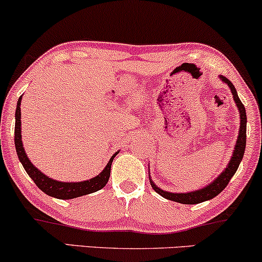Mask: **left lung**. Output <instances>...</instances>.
Masks as SVG:
<instances>
[{
    "label": "left lung",
    "mask_w": 262,
    "mask_h": 262,
    "mask_svg": "<svg viewBox=\"0 0 262 262\" xmlns=\"http://www.w3.org/2000/svg\"><path fill=\"white\" fill-rule=\"evenodd\" d=\"M221 79L223 80L225 83H228V86L230 87L234 101H235L236 107L239 108V113H240V129H239V135H237L235 150H234L233 156H231L228 166L225 167L223 172H222L221 175L214 180V182H212L210 185H208L207 187H204L202 189H198V191L188 192V193H170V192L162 191L161 188L156 187L155 183L150 181V183H151V187L155 189V192H158L160 196L165 197L166 200L173 201V202L183 203V204H196V203L204 202V201L212 200V198L218 196V194L221 193L225 187H227L228 183H229V181L231 180V177H233L234 173L236 172L237 167H239L240 165V161L243 160V156H244V152H245V145H246V121H248V119H246L245 107L244 104L242 103V101L239 100V97H237L236 90L233 83H231L227 77L222 76V75H221Z\"/></svg>",
    "instance_id": "left-lung-1"
}]
</instances>
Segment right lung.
<instances>
[{
  "mask_svg": "<svg viewBox=\"0 0 262 262\" xmlns=\"http://www.w3.org/2000/svg\"><path fill=\"white\" fill-rule=\"evenodd\" d=\"M20 100H22V96H20L19 100L17 102L16 125H14V144H16L18 159L22 162L27 173H28L29 177L34 181L35 185H37L44 193H47L48 196L59 198V200H71V198L85 196V194L92 193V192H96L98 191V189L103 188L104 186L107 185L108 180H110L111 166H112V161L114 156L117 155V152L111 158V160L108 161L106 167H104V170L102 171L100 175L93 177V179L89 180V181L82 182L56 181V180H53L50 179V177L45 176L41 171H39L37 167L33 166L32 162L29 161L28 158H27V154L25 152L22 144V135H20Z\"/></svg>",
  "mask_w": 262,
  "mask_h": 262,
  "instance_id": "1",
  "label": "right lung"
}]
</instances>
